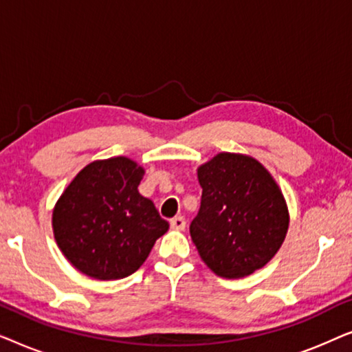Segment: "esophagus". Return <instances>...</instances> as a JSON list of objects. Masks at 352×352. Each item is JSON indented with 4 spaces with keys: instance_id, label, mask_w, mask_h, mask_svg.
<instances>
[{
    "instance_id": "1",
    "label": "esophagus",
    "mask_w": 352,
    "mask_h": 352,
    "mask_svg": "<svg viewBox=\"0 0 352 352\" xmlns=\"http://www.w3.org/2000/svg\"><path fill=\"white\" fill-rule=\"evenodd\" d=\"M171 228L176 229V230H184L186 229V219L182 218V216H176V218H173L170 221Z\"/></svg>"
}]
</instances>
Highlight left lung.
<instances>
[{
    "instance_id": "8db88e82",
    "label": "left lung",
    "mask_w": 352,
    "mask_h": 352,
    "mask_svg": "<svg viewBox=\"0 0 352 352\" xmlns=\"http://www.w3.org/2000/svg\"><path fill=\"white\" fill-rule=\"evenodd\" d=\"M197 175L201 200L190 237L206 266L226 278L266 266L288 229L285 199L269 171L252 157L224 152Z\"/></svg>"
}]
</instances>
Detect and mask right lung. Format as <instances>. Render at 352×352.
I'll return each mask as SVG.
<instances>
[{
  "mask_svg": "<svg viewBox=\"0 0 352 352\" xmlns=\"http://www.w3.org/2000/svg\"><path fill=\"white\" fill-rule=\"evenodd\" d=\"M142 176L136 162L107 158L85 166L60 195L52 229L80 272L98 280L131 276L168 230L152 200L139 194Z\"/></svg>",
  "mask_w": 352,
  "mask_h": 352,
  "instance_id": "add662e5",
  "label": "right lung"
}]
</instances>
